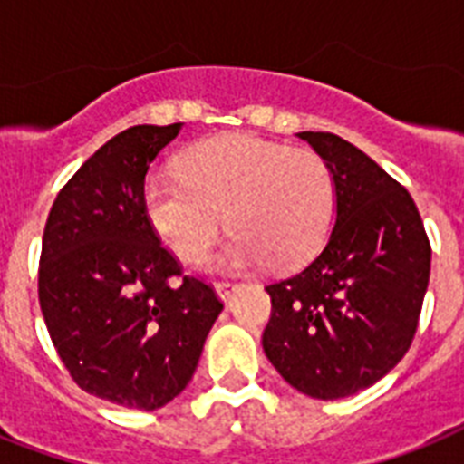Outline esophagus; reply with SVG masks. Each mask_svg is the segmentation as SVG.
<instances>
[{
	"instance_id": "obj_1",
	"label": "esophagus",
	"mask_w": 464,
	"mask_h": 464,
	"mask_svg": "<svg viewBox=\"0 0 464 464\" xmlns=\"http://www.w3.org/2000/svg\"><path fill=\"white\" fill-rule=\"evenodd\" d=\"M214 289H217V294H218V298H228L231 296V291L236 289V284L233 282H214Z\"/></svg>"
}]
</instances>
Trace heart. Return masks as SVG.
Returning a JSON list of instances; mask_svg holds the SVG:
<instances>
[{
  "instance_id": "heart-1",
  "label": "heart",
  "mask_w": 464,
  "mask_h": 464,
  "mask_svg": "<svg viewBox=\"0 0 464 464\" xmlns=\"http://www.w3.org/2000/svg\"><path fill=\"white\" fill-rule=\"evenodd\" d=\"M141 207L180 260H202L226 221L233 233L218 265L255 267L272 257L291 267L323 246L334 214V182L310 149L224 134L182 151L178 175H149Z\"/></svg>"
}]
</instances>
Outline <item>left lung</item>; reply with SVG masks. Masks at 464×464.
Listing matches in <instances>:
<instances>
[{
	"mask_svg": "<svg viewBox=\"0 0 464 464\" xmlns=\"http://www.w3.org/2000/svg\"><path fill=\"white\" fill-rule=\"evenodd\" d=\"M327 163L334 226L301 272L265 286L262 349L289 385L339 400L371 388L411 346L431 275V246L407 189L330 132H298Z\"/></svg>",
	"mask_w": 464,
	"mask_h": 464,
	"instance_id": "obj_1",
	"label": "left lung"
}]
</instances>
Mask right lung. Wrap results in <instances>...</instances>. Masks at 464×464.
Segmentation results:
<instances>
[{
    "label": "right lung",
    "instance_id": "1",
    "mask_svg": "<svg viewBox=\"0 0 464 464\" xmlns=\"http://www.w3.org/2000/svg\"><path fill=\"white\" fill-rule=\"evenodd\" d=\"M180 127L105 141L60 189L43 233L38 298L54 349L79 388L130 410L180 395L224 310L209 284L182 276L141 207L149 166Z\"/></svg>",
    "mask_w": 464,
    "mask_h": 464
}]
</instances>
